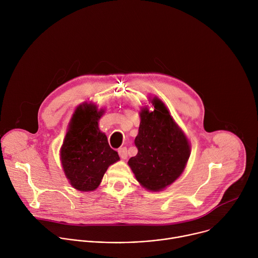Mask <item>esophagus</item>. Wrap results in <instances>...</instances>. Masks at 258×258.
I'll use <instances>...</instances> for the list:
<instances>
[{
  "instance_id": "obj_1",
  "label": "esophagus",
  "mask_w": 258,
  "mask_h": 258,
  "mask_svg": "<svg viewBox=\"0 0 258 258\" xmlns=\"http://www.w3.org/2000/svg\"><path fill=\"white\" fill-rule=\"evenodd\" d=\"M118 154H119V156L122 159H126V157H127V150H126L125 147H121V148L118 149Z\"/></svg>"
}]
</instances>
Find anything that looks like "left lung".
<instances>
[{
    "mask_svg": "<svg viewBox=\"0 0 258 258\" xmlns=\"http://www.w3.org/2000/svg\"><path fill=\"white\" fill-rule=\"evenodd\" d=\"M154 111L143 109L135 145L138 154L128 160L136 178L150 191H160L182 172L190 156L187 137L173 121L164 104L153 99Z\"/></svg>",
    "mask_w": 258,
    "mask_h": 258,
    "instance_id": "1",
    "label": "left lung"
}]
</instances>
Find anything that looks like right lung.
I'll list each match as a JSON object with an SVG mask.
<instances>
[{"label": "right lung", "instance_id": "right-lung-1", "mask_svg": "<svg viewBox=\"0 0 258 258\" xmlns=\"http://www.w3.org/2000/svg\"><path fill=\"white\" fill-rule=\"evenodd\" d=\"M104 110L81 105L71 119L61 147V162L71 186L83 192L94 191L100 185L108 166L119 160L118 153L101 133L98 120Z\"/></svg>", "mask_w": 258, "mask_h": 258}]
</instances>
